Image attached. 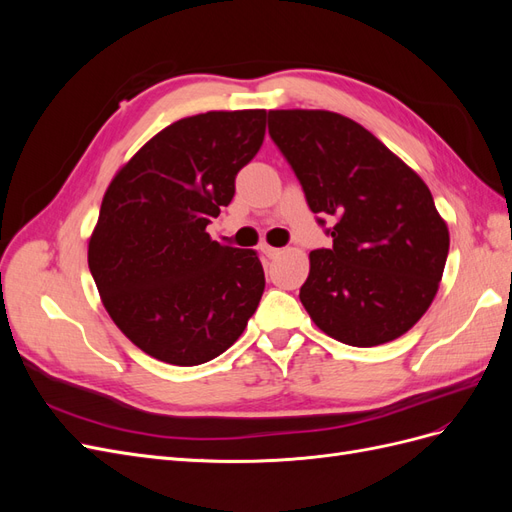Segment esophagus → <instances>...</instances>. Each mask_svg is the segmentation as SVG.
Masks as SVG:
<instances>
[{
  "label": "esophagus",
  "mask_w": 512,
  "mask_h": 512,
  "mask_svg": "<svg viewBox=\"0 0 512 512\" xmlns=\"http://www.w3.org/2000/svg\"><path fill=\"white\" fill-rule=\"evenodd\" d=\"M260 252L265 254L267 258H275V256H280V250H277V247H271V245H260Z\"/></svg>",
  "instance_id": "34e87169"
}]
</instances>
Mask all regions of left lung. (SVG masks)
<instances>
[{"mask_svg":"<svg viewBox=\"0 0 512 512\" xmlns=\"http://www.w3.org/2000/svg\"><path fill=\"white\" fill-rule=\"evenodd\" d=\"M269 136L331 247L309 254L299 299L337 342L371 348L410 331L438 292L448 228L425 181L359 123L331 111H269Z\"/></svg>","mask_w":512,"mask_h":512,"instance_id":"1","label":"left lung"}]
</instances>
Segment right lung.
I'll return each mask as SVG.
<instances>
[{"mask_svg":"<svg viewBox=\"0 0 512 512\" xmlns=\"http://www.w3.org/2000/svg\"><path fill=\"white\" fill-rule=\"evenodd\" d=\"M267 111H211L170 123L123 166L89 239V271L108 316L170 365L220 356L265 292L254 250L211 241L237 173L265 141Z\"/></svg>","mask_w":512,"mask_h":512,"instance_id":"1","label":"right lung"}]
</instances>
